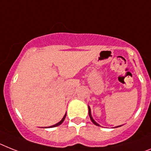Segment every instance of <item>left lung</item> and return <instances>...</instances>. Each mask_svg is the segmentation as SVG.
<instances>
[{"label":"left lung","instance_id":"8db88e82","mask_svg":"<svg viewBox=\"0 0 151 151\" xmlns=\"http://www.w3.org/2000/svg\"><path fill=\"white\" fill-rule=\"evenodd\" d=\"M89 116H90V118H91V121H92V122H93L95 125H97V126H100V125L98 124H97V123L95 122V121H93V119L92 118V116H91V109H90V107H89Z\"/></svg>","mask_w":151,"mask_h":151}]
</instances>
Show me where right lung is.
<instances>
[{
    "label": "right lung",
    "mask_w": 151,
    "mask_h": 151,
    "mask_svg": "<svg viewBox=\"0 0 151 151\" xmlns=\"http://www.w3.org/2000/svg\"><path fill=\"white\" fill-rule=\"evenodd\" d=\"M65 117H66V114L64 115V117H63V119H62V120L60 121V122H58V124H56L53 125V126H50V127H57V126H59V125H60V124H62V123H63V121H64V119H65Z\"/></svg>",
    "instance_id": "right-lung-1"
}]
</instances>
